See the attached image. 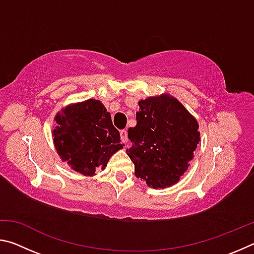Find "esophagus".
Listing matches in <instances>:
<instances>
[{"mask_svg":"<svg viewBox=\"0 0 254 254\" xmlns=\"http://www.w3.org/2000/svg\"><path fill=\"white\" fill-rule=\"evenodd\" d=\"M120 134H121L122 142L127 144V141H128V139H127V130H122L121 132H120Z\"/></svg>","mask_w":254,"mask_h":254,"instance_id":"34e87169","label":"esophagus"}]
</instances>
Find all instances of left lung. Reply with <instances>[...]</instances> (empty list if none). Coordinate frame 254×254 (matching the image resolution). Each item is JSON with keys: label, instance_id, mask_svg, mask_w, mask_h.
<instances>
[{"label": "left lung", "instance_id": "left-lung-1", "mask_svg": "<svg viewBox=\"0 0 254 254\" xmlns=\"http://www.w3.org/2000/svg\"><path fill=\"white\" fill-rule=\"evenodd\" d=\"M136 126L127 130V156L135 176L153 188L171 186L188 169L199 142L198 123L169 95L139 102Z\"/></svg>", "mask_w": 254, "mask_h": 254}]
</instances>
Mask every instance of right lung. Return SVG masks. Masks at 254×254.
Segmentation results:
<instances>
[{
    "label": "right lung",
    "instance_id": "right-lung-1",
    "mask_svg": "<svg viewBox=\"0 0 254 254\" xmlns=\"http://www.w3.org/2000/svg\"><path fill=\"white\" fill-rule=\"evenodd\" d=\"M54 142L62 160L84 176L104 169L119 149V130L100 101L87 100L70 105L56 117Z\"/></svg>",
    "mask_w": 254,
    "mask_h": 254
}]
</instances>
